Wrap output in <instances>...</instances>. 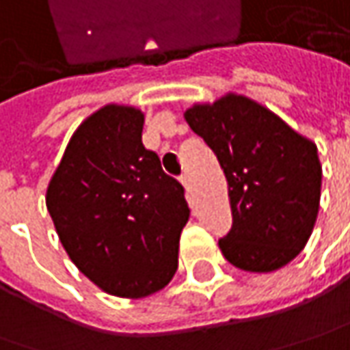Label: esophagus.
<instances>
[{"label": "esophagus", "mask_w": 350, "mask_h": 350, "mask_svg": "<svg viewBox=\"0 0 350 350\" xmlns=\"http://www.w3.org/2000/svg\"><path fill=\"white\" fill-rule=\"evenodd\" d=\"M180 182H182L184 190H186V192H190V176L182 174V176H180Z\"/></svg>", "instance_id": "obj_1"}]
</instances>
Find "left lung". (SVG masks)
<instances>
[{
  "instance_id": "obj_1",
  "label": "left lung",
  "mask_w": 350,
  "mask_h": 350,
  "mask_svg": "<svg viewBox=\"0 0 350 350\" xmlns=\"http://www.w3.org/2000/svg\"><path fill=\"white\" fill-rule=\"evenodd\" d=\"M184 118L228 180L234 224L219 239L224 257L252 273L287 265L317 221L323 170L315 142L243 94L196 103Z\"/></svg>"
}]
</instances>
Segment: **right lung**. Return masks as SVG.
I'll return each mask as SVG.
<instances>
[{"mask_svg":"<svg viewBox=\"0 0 350 350\" xmlns=\"http://www.w3.org/2000/svg\"><path fill=\"white\" fill-rule=\"evenodd\" d=\"M144 113L105 105L72 133L45 204L67 256L114 297L164 289L190 217L182 184L142 144Z\"/></svg>","mask_w":350,"mask_h":350,"instance_id":"add662e5","label":"right lung"}]
</instances>
